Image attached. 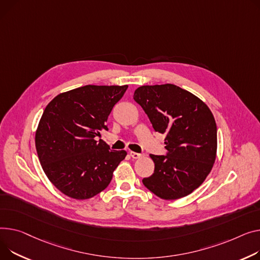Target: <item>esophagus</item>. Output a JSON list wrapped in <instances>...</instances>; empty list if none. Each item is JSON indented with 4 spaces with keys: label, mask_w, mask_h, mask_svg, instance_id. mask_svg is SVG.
Masks as SVG:
<instances>
[{
    "label": "esophagus",
    "mask_w": 260,
    "mask_h": 260,
    "mask_svg": "<svg viewBox=\"0 0 260 260\" xmlns=\"http://www.w3.org/2000/svg\"><path fill=\"white\" fill-rule=\"evenodd\" d=\"M129 154H131V157H132L133 159H140V158L143 157L142 153H138V152H134V151H131Z\"/></svg>",
    "instance_id": "1"
}]
</instances>
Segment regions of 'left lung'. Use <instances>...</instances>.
I'll use <instances>...</instances> for the list:
<instances>
[{
  "label": "left lung",
  "mask_w": 260,
  "mask_h": 260,
  "mask_svg": "<svg viewBox=\"0 0 260 260\" xmlns=\"http://www.w3.org/2000/svg\"><path fill=\"white\" fill-rule=\"evenodd\" d=\"M134 100L155 132L165 134L167 155L149 157L153 174L144 186L162 200H178L199 188L216 158L217 128L210 109L199 97L171 83L142 85Z\"/></svg>",
  "instance_id": "1"
}]
</instances>
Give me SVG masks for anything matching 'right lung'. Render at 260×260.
<instances>
[{
	"label": "right lung",
	"instance_id": "1",
	"mask_svg": "<svg viewBox=\"0 0 260 260\" xmlns=\"http://www.w3.org/2000/svg\"><path fill=\"white\" fill-rule=\"evenodd\" d=\"M128 85H84L63 92L46 107L36 132V147L43 170L60 192L88 200L105 190L113 172L126 157L96 141L113 107Z\"/></svg>",
	"mask_w": 260,
	"mask_h": 260
}]
</instances>
